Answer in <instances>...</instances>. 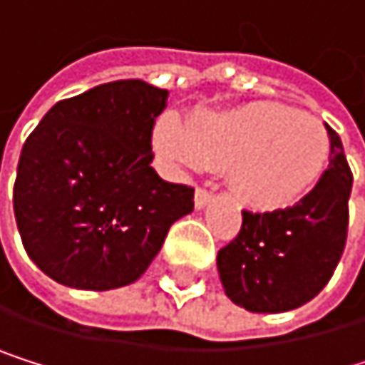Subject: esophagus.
I'll use <instances>...</instances> for the list:
<instances>
[{
  "label": "esophagus",
  "instance_id": "obj_1",
  "mask_svg": "<svg viewBox=\"0 0 365 365\" xmlns=\"http://www.w3.org/2000/svg\"><path fill=\"white\" fill-rule=\"evenodd\" d=\"M210 201H212V192L205 190V188H197V192H195V205L201 210V207H205Z\"/></svg>",
  "mask_w": 365,
  "mask_h": 365
}]
</instances>
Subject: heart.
<instances>
[{"mask_svg":"<svg viewBox=\"0 0 365 365\" xmlns=\"http://www.w3.org/2000/svg\"><path fill=\"white\" fill-rule=\"evenodd\" d=\"M155 146L184 168H225L234 192L254 207H276L302 197L329 160L322 122L274 103H256L195 118L188 129L164 120Z\"/></svg>","mask_w":365,"mask_h":365,"instance_id":"1","label":"heart"}]
</instances>
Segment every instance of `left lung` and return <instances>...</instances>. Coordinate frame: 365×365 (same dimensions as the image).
<instances>
[{"label":"left lung","mask_w":365,"mask_h":365,"mask_svg":"<svg viewBox=\"0 0 365 365\" xmlns=\"http://www.w3.org/2000/svg\"><path fill=\"white\" fill-rule=\"evenodd\" d=\"M329 129V168L296 205L243 210L234 241L219 250L225 296L252 313H284L313 300L337 267L348 236L353 173L339 135Z\"/></svg>","instance_id":"left-lung-1"}]
</instances>
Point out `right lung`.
Returning <instances> with one entry per match:
<instances>
[{
    "instance_id": "right-lung-1",
    "label": "right lung",
    "mask_w": 365,
    "mask_h": 365,
    "mask_svg": "<svg viewBox=\"0 0 365 365\" xmlns=\"http://www.w3.org/2000/svg\"><path fill=\"white\" fill-rule=\"evenodd\" d=\"M168 91L113 81L56 103L28 135L12 205L24 247L52 280L89 291L135 282L195 188L164 181L153 124Z\"/></svg>"
}]
</instances>
